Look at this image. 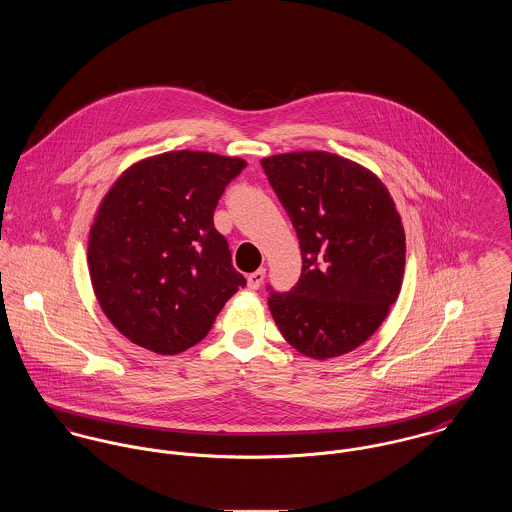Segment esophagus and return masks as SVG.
I'll list each match as a JSON object with an SVG mask.
<instances>
[{
  "label": "esophagus",
  "instance_id": "34e87169",
  "mask_svg": "<svg viewBox=\"0 0 512 512\" xmlns=\"http://www.w3.org/2000/svg\"><path fill=\"white\" fill-rule=\"evenodd\" d=\"M265 281V269H257L255 273H251L249 277H247V286L251 288V290H257L261 284Z\"/></svg>",
  "mask_w": 512,
  "mask_h": 512
}]
</instances>
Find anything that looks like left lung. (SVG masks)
<instances>
[{"label": "left lung", "mask_w": 512, "mask_h": 512, "mask_svg": "<svg viewBox=\"0 0 512 512\" xmlns=\"http://www.w3.org/2000/svg\"><path fill=\"white\" fill-rule=\"evenodd\" d=\"M261 165L302 251L296 286L271 290L275 324L302 355L340 357L377 332L400 292L406 243L395 202L373 172L326 151Z\"/></svg>", "instance_id": "left-lung-1"}]
</instances>
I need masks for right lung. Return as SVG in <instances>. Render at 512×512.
I'll return each mask as SVG.
<instances>
[{
	"instance_id": "obj_1",
	"label": "right lung",
	"mask_w": 512,
	"mask_h": 512,
	"mask_svg": "<svg viewBox=\"0 0 512 512\" xmlns=\"http://www.w3.org/2000/svg\"><path fill=\"white\" fill-rule=\"evenodd\" d=\"M245 161L171 151L123 172L88 237L94 294L127 340L176 355L204 340L247 281L231 265L214 210Z\"/></svg>"
}]
</instances>
